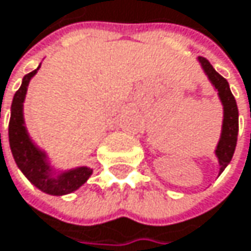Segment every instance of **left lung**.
<instances>
[{"mask_svg":"<svg viewBox=\"0 0 251 251\" xmlns=\"http://www.w3.org/2000/svg\"><path fill=\"white\" fill-rule=\"evenodd\" d=\"M197 61L200 63L204 74L207 75L209 81L218 92L219 100L222 103L224 109V120H222V128H221V137L215 149V155L219 162V174L226 168V165L231 162L235 146H237V136H238V108L235 98L231 93L228 81L215 71V68L210 65V63L199 57Z\"/></svg>","mask_w":251,"mask_h":251,"instance_id":"1","label":"left lung"}]
</instances>
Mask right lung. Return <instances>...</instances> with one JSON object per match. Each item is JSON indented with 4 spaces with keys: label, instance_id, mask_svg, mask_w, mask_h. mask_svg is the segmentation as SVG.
<instances>
[{
    "label": "right lung",
    "instance_id": "add662e5",
    "mask_svg": "<svg viewBox=\"0 0 251 251\" xmlns=\"http://www.w3.org/2000/svg\"><path fill=\"white\" fill-rule=\"evenodd\" d=\"M39 67L23 77L22 86L13 98L11 117L8 124L10 149L19 170L35 187L51 196H64L81 187L89 180L93 170H90L89 167H77L63 171L54 168L47 152L42 151L29 136L25 124L23 103L26 99L29 83L32 77L38 73Z\"/></svg>",
    "mask_w": 251,
    "mask_h": 251
}]
</instances>
